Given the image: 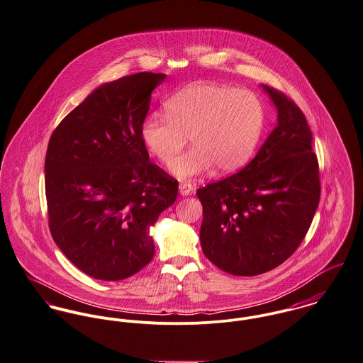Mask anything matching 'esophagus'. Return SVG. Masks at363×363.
I'll use <instances>...</instances> for the list:
<instances>
[{"label":"esophagus","mask_w":363,"mask_h":363,"mask_svg":"<svg viewBox=\"0 0 363 363\" xmlns=\"http://www.w3.org/2000/svg\"><path fill=\"white\" fill-rule=\"evenodd\" d=\"M179 191H180V194H182L183 197H186V196L193 194V187H191V184H189V183H182V184L179 186Z\"/></svg>","instance_id":"obj_1"}]
</instances>
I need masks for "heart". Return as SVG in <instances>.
I'll return each instance as SVG.
<instances>
[{
    "label": "heart",
    "mask_w": 363,
    "mask_h": 363,
    "mask_svg": "<svg viewBox=\"0 0 363 363\" xmlns=\"http://www.w3.org/2000/svg\"><path fill=\"white\" fill-rule=\"evenodd\" d=\"M264 128V108L250 91L220 84H196L166 102V118L148 116L141 140L148 152L170 166L191 138L194 151L172 166L180 179L229 174L252 157Z\"/></svg>",
    "instance_id": "heart-1"
}]
</instances>
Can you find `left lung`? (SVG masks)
Instances as JSON below:
<instances>
[{
	"instance_id": "8db88e82",
	"label": "left lung",
	"mask_w": 363,
	"mask_h": 363,
	"mask_svg": "<svg viewBox=\"0 0 363 363\" xmlns=\"http://www.w3.org/2000/svg\"><path fill=\"white\" fill-rule=\"evenodd\" d=\"M264 89L277 108V126L244 169L197 190L202 251L234 276H257L289 259L320 199L319 164L303 112L281 91Z\"/></svg>"
}]
</instances>
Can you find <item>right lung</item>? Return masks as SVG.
Wrapping results in <instances>:
<instances>
[{
  "mask_svg": "<svg viewBox=\"0 0 363 363\" xmlns=\"http://www.w3.org/2000/svg\"><path fill=\"white\" fill-rule=\"evenodd\" d=\"M164 73L102 84L67 113L45 154L51 235L66 258L99 280H123L151 262L150 235L177 198V180L150 161L141 126Z\"/></svg>",
  "mask_w": 363,
  "mask_h": 363,
  "instance_id": "right-lung-1",
  "label": "right lung"
}]
</instances>
